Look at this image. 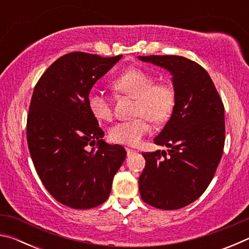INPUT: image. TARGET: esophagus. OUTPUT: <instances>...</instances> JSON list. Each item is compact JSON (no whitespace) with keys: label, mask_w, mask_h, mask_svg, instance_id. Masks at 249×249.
<instances>
[{"label":"esophagus","mask_w":249,"mask_h":249,"mask_svg":"<svg viewBox=\"0 0 249 249\" xmlns=\"http://www.w3.org/2000/svg\"><path fill=\"white\" fill-rule=\"evenodd\" d=\"M126 151H127V155H128V156L136 153V150H133V149H129V148H126Z\"/></svg>","instance_id":"obj_1"}]
</instances>
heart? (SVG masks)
Segmentation results:
<instances>
[{
    "instance_id": "b5f03b06",
    "label": "heart",
    "mask_w": 249,
    "mask_h": 249,
    "mask_svg": "<svg viewBox=\"0 0 249 249\" xmlns=\"http://www.w3.org/2000/svg\"><path fill=\"white\" fill-rule=\"evenodd\" d=\"M113 88L122 94L136 99V120L123 121L113 125L108 136L116 144L136 146L150 133L148 120L161 124L169 119L176 104V92L171 84L156 82L155 77L140 68H129L113 81ZM88 108L95 120L109 121L113 104L108 96L99 90H91L87 99Z\"/></svg>"
}]
</instances>
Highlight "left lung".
<instances>
[{"label":"left lung","mask_w":249,"mask_h":249,"mask_svg":"<svg viewBox=\"0 0 249 249\" xmlns=\"http://www.w3.org/2000/svg\"><path fill=\"white\" fill-rule=\"evenodd\" d=\"M170 71L176 104L156 145L166 151L142 153V200L154 208L177 210L202 196L221 161L225 142L224 105L203 67L181 56H140Z\"/></svg>","instance_id":"left-lung-1"}]
</instances>
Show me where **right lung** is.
I'll use <instances>...</instances> for the list:
<instances>
[{
	"label": "right lung",
	"instance_id": "right-lung-1",
	"mask_svg": "<svg viewBox=\"0 0 249 249\" xmlns=\"http://www.w3.org/2000/svg\"><path fill=\"white\" fill-rule=\"evenodd\" d=\"M122 58L73 52L58 58L34 89L27 115V144L47 191L72 209L107 200L113 178L126 157L121 145L102 141L104 132L88 108L98 80ZM98 149L87 150V146Z\"/></svg>",
	"mask_w": 249,
	"mask_h": 249
}]
</instances>
